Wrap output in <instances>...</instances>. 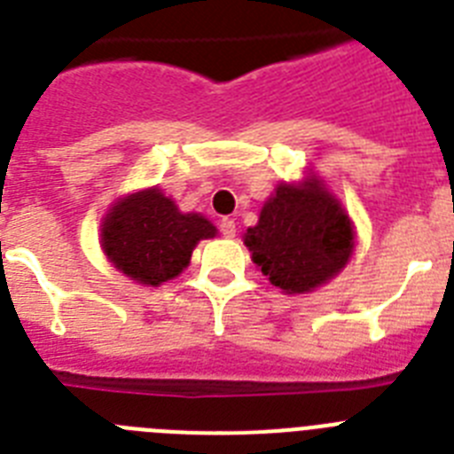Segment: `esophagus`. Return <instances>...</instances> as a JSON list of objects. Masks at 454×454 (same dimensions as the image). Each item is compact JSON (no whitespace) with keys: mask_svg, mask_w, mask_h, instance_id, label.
Listing matches in <instances>:
<instances>
[{"mask_svg":"<svg viewBox=\"0 0 454 454\" xmlns=\"http://www.w3.org/2000/svg\"><path fill=\"white\" fill-rule=\"evenodd\" d=\"M220 234L227 236V239H234L236 236V223L231 218L220 220Z\"/></svg>","mask_w":454,"mask_h":454,"instance_id":"34e87169","label":"esophagus"}]
</instances>
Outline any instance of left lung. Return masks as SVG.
<instances>
[{
  "instance_id": "left-lung-1",
  "label": "left lung",
  "mask_w": 454,
  "mask_h": 454,
  "mask_svg": "<svg viewBox=\"0 0 454 454\" xmlns=\"http://www.w3.org/2000/svg\"><path fill=\"white\" fill-rule=\"evenodd\" d=\"M253 262L286 294L312 292L331 280L354 250L351 223L317 179L278 185L246 234Z\"/></svg>"
}]
</instances>
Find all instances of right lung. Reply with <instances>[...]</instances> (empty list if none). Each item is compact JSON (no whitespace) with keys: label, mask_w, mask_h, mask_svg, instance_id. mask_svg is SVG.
Segmentation results:
<instances>
[{"label":"right lung","mask_w":454,"mask_h":454,"mask_svg":"<svg viewBox=\"0 0 454 454\" xmlns=\"http://www.w3.org/2000/svg\"><path fill=\"white\" fill-rule=\"evenodd\" d=\"M215 236V227L200 213H181L160 190H145L116 201L103 223L100 243L119 270L158 286L188 266L192 247Z\"/></svg>","instance_id":"1"}]
</instances>
